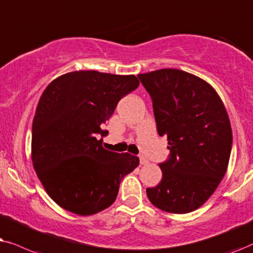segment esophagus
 <instances>
[{
	"instance_id": "34e87169",
	"label": "esophagus",
	"mask_w": 253,
	"mask_h": 253,
	"mask_svg": "<svg viewBox=\"0 0 253 253\" xmlns=\"http://www.w3.org/2000/svg\"><path fill=\"white\" fill-rule=\"evenodd\" d=\"M148 163H149V161H148L146 157L140 156V164H141V166H146V164H148Z\"/></svg>"
}]
</instances>
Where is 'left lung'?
I'll return each instance as SVG.
<instances>
[{
	"label": "left lung",
	"instance_id": "left-lung-1",
	"mask_svg": "<svg viewBox=\"0 0 253 253\" xmlns=\"http://www.w3.org/2000/svg\"><path fill=\"white\" fill-rule=\"evenodd\" d=\"M137 77L170 149L160 164L161 183L147 188L148 199L168 213H190L210 199L227 172L232 143L227 110L214 87L193 74L167 68Z\"/></svg>",
	"mask_w": 253,
	"mask_h": 253
}]
</instances>
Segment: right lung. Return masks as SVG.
I'll return each instance as SVG.
<instances>
[{
  "label": "right lung",
  "instance_id": "1",
  "mask_svg": "<svg viewBox=\"0 0 253 253\" xmlns=\"http://www.w3.org/2000/svg\"><path fill=\"white\" fill-rule=\"evenodd\" d=\"M139 84L134 75L79 70L43 90L31 157L47 194L63 210L82 216L104 211L116 201L123 178L139 166V157L106 150L99 139L118 102Z\"/></svg>",
  "mask_w": 253,
  "mask_h": 253
}]
</instances>
